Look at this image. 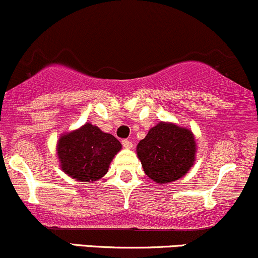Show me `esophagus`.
<instances>
[{
  "label": "esophagus",
  "mask_w": 258,
  "mask_h": 258,
  "mask_svg": "<svg viewBox=\"0 0 258 258\" xmlns=\"http://www.w3.org/2000/svg\"><path fill=\"white\" fill-rule=\"evenodd\" d=\"M122 146L127 148V149H131L132 148V142L130 141V139H123L122 141Z\"/></svg>",
  "instance_id": "34e87169"
}]
</instances>
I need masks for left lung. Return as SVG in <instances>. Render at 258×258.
Masks as SVG:
<instances>
[{
	"instance_id": "left-lung-1",
	"label": "left lung",
	"mask_w": 258,
	"mask_h": 258,
	"mask_svg": "<svg viewBox=\"0 0 258 258\" xmlns=\"http://www.w3.org/2000/svg\"><path fill=\"white\" fill-rule=\"evenodd\" d=\"M144 172L156 183L179 179L193 166L195 139L189 130L160 122L137 146Z\"/></svg>"
}]
</instances>
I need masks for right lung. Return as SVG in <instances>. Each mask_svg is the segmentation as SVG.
I'll list each match as a JSON object with an SVG mask.
<instances>
[{
	"label": "right lung",
	"mask_w": 258,
	"mask_h": 258,
	"mask_svg": "<svg viewBox=\"0 0 258 258\" xmlns=\"http://www.w3.org/2000/svg\"><path fill=\"white\" fill-rule=\"evenodd\" d=\"M120 149L121 143L114 136L102 132L92 123L61 136L57 146L63 171L81 182L102 178Z\"/></svg>",
	"instance_id": "add662e5"
}]
</instances>
